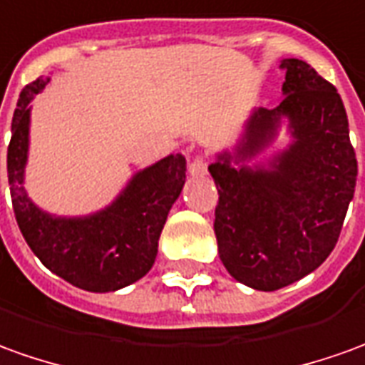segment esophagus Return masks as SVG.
<instances>
[{"label":"esophagus","mask_w":365,"mask_h":365,"mask_svg":"<svg viewBox=\"0 0 365 365\" xmlns=\"http://www.w3.org/2000/svg\"><path fill=\"white\" fill-rule=\"evenodd\" d=\"M188 173L192 177H205L208 173V160L205 155H197L192 160H188Z\"/></svg>","instance_id":"esophagus-1"}]
</instances>
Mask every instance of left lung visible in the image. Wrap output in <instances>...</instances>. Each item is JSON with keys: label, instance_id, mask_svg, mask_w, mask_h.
<instances>
[{"label": "left lung", "instance_id": "obj_1", "mask_svg": "<svg viewBox=\"0 0 365 365\" xmlns=\"http://www.w3.org/2000/svg\"><path fill=\"white\" fill-rule=\"evenodd\" d=\"M280 69L286 71L282 103L256 110L235 157L222 153L208 167L218 188L220 260L232 278L262 292L300 280L330 256L358 177L336 87L300 59H284ZM282 116L291 120V149L270 169L235 168L272 140Z\"/></svg>", "mask_w": 365, "mask_h": 365}]
</instances>
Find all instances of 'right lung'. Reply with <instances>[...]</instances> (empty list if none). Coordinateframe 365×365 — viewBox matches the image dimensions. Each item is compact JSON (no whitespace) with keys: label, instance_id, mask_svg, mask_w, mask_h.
<instances>
[{"label":"right lung","instance_id":"right-lung-1","mask_svg":"<svg viewBox=\"0 0 365 365\" xmlns=\"http://www.w3.org/2000/svg\"><path fill=\"white\" fill-rule=\"evenodd\" d=\"M47 83L49 79H35L25 85L11 120L7 178L15 220L25 242L51 272L81 290L113 292L137 282L155 264L158 236L187 178V160L177 153L137 173L120 197L97 215H47L24 188L29 103Z\"/></svg>","mask_w":365,"mask_h":365}]
</instances>
